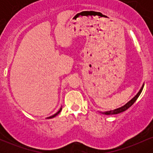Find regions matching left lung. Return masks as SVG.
I'll return each mask as SVG.
<instances>
[{
    "label": "left lung",
    "instance_id": "obj_1",
    "mask_svg": "<svg viewBox=\"0 0 153 153\" xmlns=\"http://www.w3.org/2000/svg\"><path fill=\"white\" fill-rule=\"evenodd\" d=\"M143 88H144V83H143V85H142L141 88H140V90L139 91V92L137 93V94L136 96H135L133 98V99H131L130 101H129V102H127L125 105H124L123 106L119 107V108H116V109H114V110L107 111L101 112V114H106V115H114V114H119V113H122V112L128 109L129 107L132 106L133 103H134L135 101H136V100L138 99V97L140 96V94H141L142 91H143Z\"/></svg>",
    "mask_w": 153,
    "mask_h": 153
}]
</instances>
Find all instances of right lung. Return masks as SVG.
<instances>
[{"label": "right lung", "instance_id": "right-lung-1", "mask_svg": "<svg viewBox=\"0 0 153 153\" xmlns=\"http://www.w3.org/2000/svg\"><path fill=\"white\" fill-rule=\"evenodd\" d=\"M61 110H62V106H61V108H59V111H57V113H55V114H53V115H52V116H50V117H47V119H52V118H54V117H56V116H57V115H58V114H59V113H60Z\"/></svg>", "mask_w": 153, "mask_h": 153}]
</instances>
